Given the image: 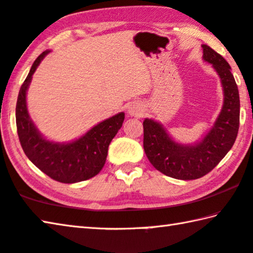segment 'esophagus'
I'll return each instance as SVG.
<instances>
[{
  "mask_svg": "<svg viewBox=\"0 0 253 253\" xmlns=\"http://www.w3.org/2000/svg\"><path fill=\"white\" fill-rule=\"evenodd\" d=\"M127 113H128V115H130V116L139 117V116H142L143 110H142V108H140V106L138 104H131L129 107H128Z\"/></svg>",
  "mask_w": 253,
  "mask_h": 253,
  "instance_id": "esophagus-1",
  "label": "esophagus"
}]
</instances>
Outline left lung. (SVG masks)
Here are the masks:
<instances>
[{
	"mask_svg": "<svg viewBox=\"0 0 253 253\" xmlns=\"http://www.w3.org/2000/svg\"><path fill=\"white\" fill-rule=\"evenodd\" d=\"M203 60L211 63L221 80L223 105L213 126L194 144L173 139L166 128L154 119L145 118L144 151L157 170L177 179H196L215 168L232 148L240 122L238 85L231 67L221 54L202 44Z\"/></svg>",
	"mask_w": 253,
	"mask_h": 253,
	"instance_id": "left-lung-1",
	"label": "left lung"
}]
</instances>
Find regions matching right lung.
Here are the masks:
<instances>
[{
	"mask_svg": "<svg viewBox=\"0 0 253 253\" xmlns=\"http://www.w3.org/2000/svg\"><path fill=\"white\" fill-rule=\"evenodd\" d=\"M49 52L46 50L36 59L21 85L15 108L19 139L25 155L44 174L61 183H78L96 176L104 168L108 146L123 126L125 114L118 113L105 119L71 142L59 143L45 138L30 117L27 91L33 74Z\"/></svg>",
	"mask_w": 253,
	"mask_h": 253,
	"instance_id": "1",
	"label": "right lung"
}]
</instances>
